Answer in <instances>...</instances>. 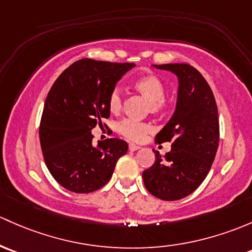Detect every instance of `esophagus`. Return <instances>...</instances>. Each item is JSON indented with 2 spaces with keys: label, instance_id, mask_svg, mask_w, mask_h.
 <instances>
[{
  "label": "esophagus",
  "instance_id": "esophagus-1",
  "mask_svg": "<svg viewBox=\"0 0 252 252\" xmlns=\"http://www.w3.org/2000/svg\"><path fill=\"white\" fill-rule=\"evenodd\" d=\"M129 150L137 151V150H140V146H137V145H134V144H129Z\"/></svg>",
  "mask_w": 252,
  "mask_h": 252
}]
</instances>
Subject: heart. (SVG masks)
I'll return each instance as SVG.
<instances>
[{"label":"heart","mask_w":252,"mask_h":252,"mask_svg":"<svg viewBox=\"0 0 252 252\" xmlns=\"http://www.w3.org/2000/svg\"><path fill=\"white\" fill-rule=\"evenodd\" d=\"M133 88L140 95L150 101V108L152 113H158L165 106L164 96H165L166 87L163 79L157 75L148 73L141 76L133 82ZM123 106V96L119 89H113L108 97V107L113 113H118ZM118 133L123 135L131 141H141L148 133L152 131V126L148 123H140L133 119H124L117 126Z\"/></svg>","instance_id":"b5f03b06"}]
</instances>
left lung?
<instances>
[{
    "label": "left lung",
    "instance_id": "8db88e82",
    "mask_svg": "<svg viewBox=\"0 0 252 252\" xmlns=\"http://www.w3.org/2000/svg\"><path fill=\"white\" fill-rule=\"evenodd\" d=\"M173 72L179 81L175 112L156 136L157 142L171 141V151L142 173L151 194L161 200L187 197L204 181L215 159L220 126L213 91L198 70L187 63L153 65Z\"/></svg>",
    "mask_w": 252,
    "mask_h": 252
}]
</instances>
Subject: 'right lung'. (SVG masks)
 <instances>
[{"label": "right lung", "mask_w": 252, "mask_h": 252, "mask_svg": "<svg viewBox=\"0 0 252 252\" xmlns=\"http://www.w3.org/2000/svg\"><path fill=\"white\" fill-rule=\"evenodd\" d=\"M134 66L82 59L68 66L50 88L39 141L47 168L63 189L75 193L101 189L128 151L121 139L97 141L95 146L92 129L110 117V94Z\"/></svg>", "instance_id": "add662e5"}]
</instances>
